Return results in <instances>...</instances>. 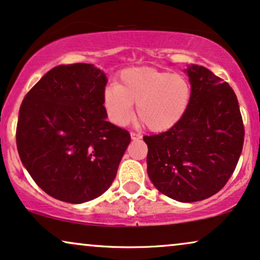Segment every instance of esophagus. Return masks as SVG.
I'll use <instances>...</instances> for the list:
<instances>
[{
  "instance_id": "34e87169",
  "label": "esophagus",
  "mask_w": 260,
  "mask_h": 260,
  "mask_svg": "<svg viewBox=\"0 0 260 260\" xmlns=\"http://www.w3.org/2000/svg\"><path fill=\"white\" fill-rule=\"evenodd\" d=\"M130 135H131V139H133V140L140 139V137H141V135H140V134H137V133H134V131H133V133H131V134H130Z\"/></svg>"
}]
</instances>
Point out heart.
Segmentation results:
<instances>
[{
	"label": "heart",
	"mask_w": 260,
	"mask_h": 260,
	"mask_svg": "<svg viewBox=\"0 0 260 260\" xmlns=\"http://www.w3.org/2000/svg\"><path fill=\"white\" fill-rule=\"evenodd\" d=\"M193 89L187 77L154 67H133L121 72L117 85L105 90L104 104L111 120L125 126L135 115L153 133L174 127L190 105Z\"/></svg>",
	"instance_id": "obj_1"
}]
</instances>
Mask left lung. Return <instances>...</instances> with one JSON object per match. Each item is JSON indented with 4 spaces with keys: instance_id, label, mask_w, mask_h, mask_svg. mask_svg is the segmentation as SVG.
Returning <instances> with one entry per match:
<instances>
[{
    "instance_id": "8db88e82",
    "label": "left lung",
    "mask_w": 260,
    "mask_h": 260,
    "mask_svg": "<svg viewBox=\"0 0 260 260\" xmlns=\"http://www.w3.org/2000/svg\"><path fill=\"white\" fill-rule=\"evenodd\" d=\"M185 72L193 89L190 105L174 127L145 136L147 172L160 193L194 203L222 189L241 155L245 127L238 98L228 83L204 66Z\"/></svg>"
}]
</instances>
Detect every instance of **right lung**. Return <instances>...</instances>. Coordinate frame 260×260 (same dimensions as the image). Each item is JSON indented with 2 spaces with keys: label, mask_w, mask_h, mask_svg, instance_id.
Instances as JSON below:
<instances>
[{
  "label": "right lung",
  "mask_w": 260,
  "mask_h": 260,
  "mask_svg": "<svg viewBox=\"0 0 260 260\" xmlns=\"http://www.w3.org/2000/svg\"><path fill=\"white\" fill-rule=\"evenodd\" d=\"M106 75L91 63L48 71L22 100L17 147L22 165L48 195L70 204L111 187L129 131L106 120Z\"/></svg>",
  "instance_id": "right-lung-1"
}]
</instances>
